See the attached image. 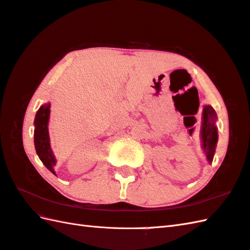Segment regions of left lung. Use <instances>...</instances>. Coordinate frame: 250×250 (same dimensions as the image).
<instances>
[{
    "label": "left lung",
    "mask_w": 250,
    "mask_h": 250,
    "mask_svg": "<svg viewBox=\"0 0 250 250\" xmlns=\"http://www.w3.org/2000/svg\"><path fill=\"white\" fill-rule=\"evenodd\" d=\"M216 113L211 105H205L202 112V126H201V141L202 149L208 161L212 163L215 148L218 141L217 126L215 125Z\"/></svg>",
    "instance_id": "1"
}]
</instances>
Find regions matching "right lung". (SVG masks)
<instances>
[{
    "mask_svg": "<svg viewBox=\"0 0 250 250\" xmlns=\"http://www.w3.org/2000/svg\"><path fill=\"white\" fill-rule=\"evenodd\" d=\"M50 118V103H45L40 106L35 117L34 144L36 152L43 165L55 175L54 166L56 164L55 156L50 147V137L48 124Z\"/></svg>",
    "mask_w": 250,
    "mask_h": 250,
    "instance_id": "right-lung-1",
    "label": "right lung"
}]
</instances>
